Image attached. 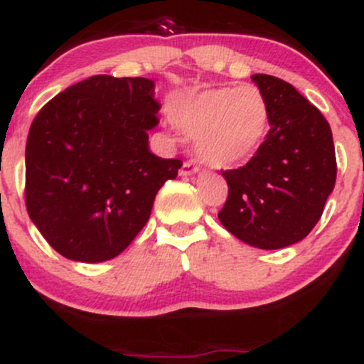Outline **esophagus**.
Wrapping results in <instances>:
<instances>
[{
    "mask_svg": "<svg viewBox=\"0 0 364 364\" xmlns=\"http://www.w3.org/2000/svg\"><path fill=\"white\" fill-rule=\"evenodd\" d=\"M200 171V166L195 164V161H185L183 162L181 169H179V174L181 176H190V174H195Z\"/></svg>",
    "mask_w": 364,
    "mask_h": 364,
    "instance_id": "1",
    "label": "esophagus"
}]
</instances>
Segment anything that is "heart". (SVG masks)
Masks as SVG:
<instances>
[{
  "label": "heart",
  "mask_w": 364,
  "mask_h": 364,
  "mask_svg": "<svg viewBox=\"0 0 364 364\" xmlns=\"http://www.w3.org/2000/svg\"><path fill=\"white\" fill-rule=\"evenodd\" d=\"M176 127L196 139L200 159L231 168L252 159L270 128V107L255 85L214 87L179 101L171 111Z\"/></svg>",
  "instance_id": "heart-1"
}]
</instances>
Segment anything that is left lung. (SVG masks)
<instances>
[{"label":"left lung","mask_w":364,"mask_h":364,"mask_svg":"<svg viewBox=\"0 0 364 364\" xmlns=\"http://www.w3.org/2000/svg\"><path fill=\"white\" fill-rule=\"evenodd\" d=\"M269 101L270 129L243 168L220 171L228 200L219 220L262 250L298 243L318 223L337 176L332 129L291 83L252 75Z\"/></svg>","instance_id":"8db88e82"}]
</instances>
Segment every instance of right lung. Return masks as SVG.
Wrapping results in <instances>:
<instances>
[{"instance_id":"right-lung-1","label":"right lung","mask_w":364,"mask_h":364,"mask_svg":"<svg viewBox=\"0 0 364 364\" xmlns=\"http://www.w3.org/2000/svg\"><path fill=\"white\" fill-rule=\"evenodd\" d=\"M149 78L95 75L37 112L25 147V205L44 240L75 262L118 257L147 224L183 162L149 150L161 104Z\"/></svg>"}]
</instances>
